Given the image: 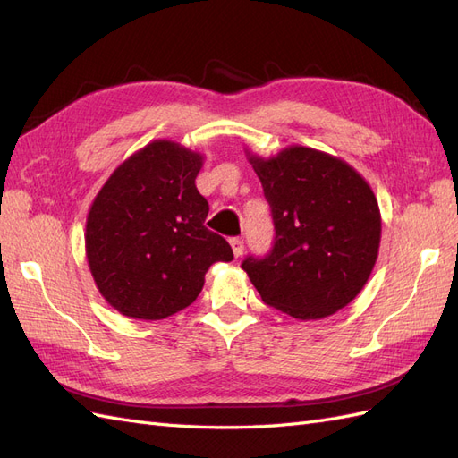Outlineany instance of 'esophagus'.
Wrapping results in <instances>:
<instances>
[{
	"label": "esophagus",
	"mask_w": 458,
	"mask_h": 458,
	"mask_svg": "<svg viewBox=\"0 0 458 458\" xmlns=\"http://www.w3.org/2000/svg\"><path fill=\"white\" fill-rule=\"evenodd\" d=\"M229 242H231V248H233V254H234V258H241V256H242V252H244V241L234 237V239H231Z\"/></svg>",
	"instance_id": "1"
}]
</instances>
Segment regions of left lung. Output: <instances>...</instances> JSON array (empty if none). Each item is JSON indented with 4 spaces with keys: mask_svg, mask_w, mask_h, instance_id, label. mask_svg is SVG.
<instances>
[{
    "mask_svg": "<svg viewBox=\"0 0 458 458\" xmlns=\"http://www.w3.org/2000/svg\"><path fill=\"white\" fill-rule=\"evenodd\" d=\"M275 224L266 258L242 269L271 308L315 321L361 293L378 258L382 217L365 177L323 150L293 145L261 158L246 148Z\"/></svg>",
    "mask_w": 458,
    "mask_h": 458,
    "instance_id": "left-lung-1",
    "label": "left lung"
}]
</instances>
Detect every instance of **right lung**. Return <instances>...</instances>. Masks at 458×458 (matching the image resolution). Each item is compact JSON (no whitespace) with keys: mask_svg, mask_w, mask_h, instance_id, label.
<instances>
[{"mask_svg":"<svg viewBox=\"0 0 458 458\" xmlns=\"http://www.w3.org/2000/svg\"><path fill=\"white\" fill-rule=\"evenodd\" d=\"M200 152L158 140L123 160L97 192L86 256L101 296L122 315L158 321L197 300L229 242L204 227L208 202L195 179Z\"/></svg>","mask_w":458,"mask_h":458,"instance_id":"right-lung-1","label":"right lung"}]
</instances>
